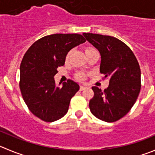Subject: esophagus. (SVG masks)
Here are the masks:
<instances>
[{
    "label": "esophagus",
    "instance_id": "obj_1",
    "mask_svg": "<svg viewBox=\"0 0 155 155\" xmlns=\"http://www.w3.org/2000/svg\"><path fill=\"white\" fill-rule=\"evenodd\" d=\"M86 87H84V86H80V91H84V90H85L86 89Z\"/></svg>",
    "mask_w": 155,
    "mask_h": 155
}]
</instances>
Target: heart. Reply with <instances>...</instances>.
I'll return each instance as SVG.
<instances>
[{
  "label": "heart",
  "instance_id": "b5f03b06",
  "mask_svg": "<svg viewBox=\"0 0 155 155\" xmlns=\"http://www.w3.org/2000/svg\"><path fill=\"white\" fill-rule=\"evenodd\" d=\"M94 50H97V49L93 46H86L84 48V51L86 54H87V53L91 52V51H94ZM70 56H71V51H68L65 55V61H68L69 58H70ZM85 77H86V75H85V74L83 73V72H78V73L76 74V78L78 81H81L84 80Z\"/></svg>",
  "mask_w": 155,
  "mask_h": 155
}]
</instances>
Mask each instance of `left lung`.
I'll return each mask as SVG.
<instances>
[{"mask_svg":"<svg viewBox=\"0 0 155 155\" xmlns=\"http://www.w3.org/2000/svg\"><path fill=\"white\" fill-rule=\"evenodd\" d=\"M83 35L100 51V71L105 75L104 79H110L104 91L92 87L94 95L90 101V110L101 120L113 123L126 116L138 98L141 90L139 64L131 48L119 39L94 33Z\"/></svg>","mask_w":155,"mask_h":155,"instance_id":"left-lung-1","label":"left lung"}]
</instances>
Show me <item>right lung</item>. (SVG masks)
Segmentation results:
<instances>
[{
  "instance_id": "add662e5",
  "label": "right lung",
  "mask_w": 155,
  "mask_h": 155,
  "mask_svg": "<svg viewBox=\"0 0 155 155\" xmlns=\"http://www.w3.org/2000/svg\"><path fill=\"white\" fill-rule=\"evenodd\" d=\"M85 41L77 33L48 35L36 41L23 55L20 92L28 109L39 119L50 123L67 113L71 99L80 87L71 80L57 86L54 76L58 68L64 64L66 54Z\"/></svg>"
}]
</instances>
